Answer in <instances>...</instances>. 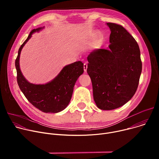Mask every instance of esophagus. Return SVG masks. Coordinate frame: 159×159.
<instances>
[{
	"instance_id": "esophagus-1",
	"label": "esophagus",
	"mask_w": 159,
	"mask_h": 159,
	"mask_svg": "<svg viewBox=\"0 0 159 159\" xmlns=\"http://www.w3.org/2000/svg\"><path fill=\"white\" fill-rule=\"evenodd\" d=\"M87 63H84V70L85 72H87Z\"/></svg>"
}]
</instances>
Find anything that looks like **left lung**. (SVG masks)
<instances>
[{"label": "left lung", "mask_w": 159, "mask_h": 159, "mask_svg": "<svg viewBox=\"0 0 159 159\" xmlns=\"http://www.w3.org/2000/svg\"><path fill=\"white\" fill-rule=\"evenodd\" d=\"M107 25L111 30L109 49L95 50L87 57L94 100L102 110L118 108L132 98L142 69L140 48L134 38L120 25Z\"/></svg>", "instance_id": "8db88e82"}]
</instances>
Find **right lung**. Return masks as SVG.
I'll return each instance as SVG.
<instances>
[{"label": "right lung", "mask_w": 159, "mask_h": 159, "mask_svg": "<svg viewBox=\"0 0 159 159\" xmlns=\"http://www.w3.org/2000/svg\"><path fill=\"white\" fill-rule=\"evenodd\" d=\"M43 28H44L33 30L19 49L15 61L17 81L22 93L35 107L46 113H57L65 109L69 104L75 84L84 72V63L78 61L64 66L53 80L45 84L37 85L28 82L20 70V52L33 33L38 32Z\"/></svg>", "instance_id": "add662e5"}]
</instances>
